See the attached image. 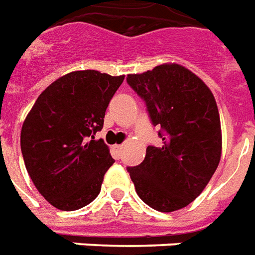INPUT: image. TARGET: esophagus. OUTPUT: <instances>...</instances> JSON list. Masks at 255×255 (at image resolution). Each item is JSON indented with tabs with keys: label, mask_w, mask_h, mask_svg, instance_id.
Returning a JSON list of instances; mask_svg holds the SVG:
<instances>
[{
	"label": "esophagus",
	"mask_w": 255,
	"mask_h": 255,
	"mask_svg": "<svg viewBox=\"0 0 255 255\" xmlns=\"http://www.w3.org/2000/svg\"><path fill=\"white\" fill-rule=\"evenodd\" d=\"M122 148L124 145H115L114 149H113V156H114L115 159H120L121 155H122Z\"/></svg>",
	"instance_id": "esophagus-1"
}]
</instances>
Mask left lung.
<instances>
[{"mask_svg": "<svg viewBox=\"0 0 255 255\" xmlns=\"http://www.w3.org/2000/svg\"><path fill=\"white\" fill-rule=\"evenodd\" d=\"M128 84L145 102L161 146L146 148L144 161L128 167L135 191L146 205L174 212L194 201L215 174L222 156L216 100L200 77L178 64H164Z\"/></svg>", "mask_w": 255, "mask_h": 255, "instance_id": "1", "label": "left lung"}]
</instances>
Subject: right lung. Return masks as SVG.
Listing matches in <instances>:
<instances>
[{
    "instance_id": "obj_1",
    "label": "right lung",
    "mask_w": 255,
    "mask_h": 255,
    "mask_svg": "<svg viewBox=\"0 0 255 255\" xmlns=\"http://www.w3.org/2000/svg\"><path fill=\"white\" fill-rule=\"evenodd\" d=\"M124 79L98 70L65 74L39 95L24 121V164L39 193L57 209L77 211L100 193L114 159L95 134Z\"/></svg>"
}]
</instances>
